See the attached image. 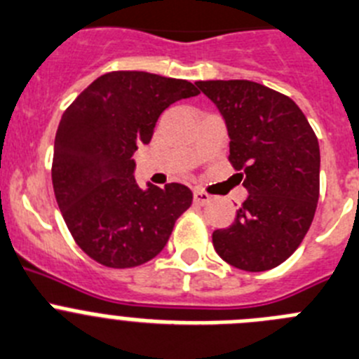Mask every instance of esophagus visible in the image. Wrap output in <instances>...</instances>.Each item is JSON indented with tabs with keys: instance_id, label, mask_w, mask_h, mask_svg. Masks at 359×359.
Returning a JSON list of instances; mask_svg holds the SVG:
<instances>
[{
	"instance_id": "esophagus-1",
	"label": "esophagus",
	"mask_w": 359,
	"mask_h": 359,
	"mask_svg": "<svg viewBox=\"0 0 359 359\" xmlns=\"http://www.w3.org/2000/svg\"><path fill=\"white\" fill-rule=\"evenodd\" d=\"M193 200H195V203H198V205H205V203L211 202L212 196L208 195L205 191H202V189H195V191H193Z\"/></svg>"
}]
</instances>
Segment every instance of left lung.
<instances>
[{"label":"left lung","mask_w":359,"mask_h":359,"mask_svg":"<svg viewBox=\"0 0 359 359\" xmlns=\"http://www.w3.org/2000/svg\"><path fill=\"white\" fill-rule=\"evenodd\" d=\"M225 121L229 161L247 200L231 227L212 232L218 256L247 272L279 266L313 222L320 191V148L288 96L250 80L196 82Z\"/></svg>","instance_id":"1"}]
</instances>
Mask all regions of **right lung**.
<instances>
[{
	"mask_svg": "<svg viewBox=\"0 0 359 359\" xmlns=\"http://www.w3.org/2000/svg\"><path fill=\"white\" fill-rule=\"evenodd\" d=\"M196 95L187 80L112 71L62 114L51 168L55 198L76 245L100 264L130 268L154 259L191 205L184 184L137 186L132 156L150 143L164 109Z\"/></svg>",
	"mask_w": 359,
	"mask_h": 359,
	"instance_id": "obj_1",
	"label": "right lung"
}]
</instances>
